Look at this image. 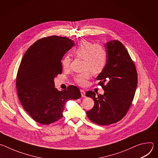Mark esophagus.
Instances as JSON below:
<instances>
[{
  "label": "esophagus",
  "mask_w": 158,
  "mask_h": 158,
  "mask_svg": "<svg viewBox=\"0 0 158 158\" xmlns=\"http://www.w3.org/2000/svg\"><path fill=\"white\" fill-rule=\"evenodd\" d=\"M81 96L82 97H85V91H84L83 89L81 90Z\"/></svg>",
  "instance_id": "1"
}]
</instances>
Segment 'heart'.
<instances>
[{
  "mask_svg": "<svg viewBox=\"0 0 158 158\" xmlns=\"http://www.w3.org/2000/svg\"><path fill=\"white\" fill-rule=\"evenodd\" d=\"M73 53L74 56L83 59L82 73L74 76V81L79 85L84 86L91 76V72L94 75L101 74L104 69L107 61V53L105 48L100 44H93L88 40H82L75 48ZM71 62L68 56H64L61 64L64 69H67Z\"/></svg>",
  "mask_w": 158,
  "mask_h": 158,
  "instance_id": "b5f03b06",
  "label": "heart"
}]
</instances>
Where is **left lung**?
<instances>
[{"instance_id":"left-lung-1","label":"left lung","mask_w":158,"mask_h":158,"mask_svg":"<svg viewBox=\"0 0 158 158\" xmlns=\"http://www.w3.org/2000/svg\"><path fill=\"white\" fill-rule=\"evenodd\" d=\"M107 61L104 71L96 77L104 91L103 95L87 91L94 106L86 112L91 121L102 126L121 120L133 101L138 85L136 67L123 44L112 40L104 45Z\"/></svg>"}]
</instances>
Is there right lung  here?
I'll return each mask as SVG.
<instances>
[{
    "instance_id": "obj_1",
    "label": "right lung",
    "mask_w": 158,
    "mask_h": 158,
    "mask_svg": "<svg viewBox=\"0 0 158 158\" xmlns=\"http://www.w3.org/2000/svg\"><path fill=\"white\" fill-rule=\"evenodd\" d=\"M74 46L65 37H44L30 46L21 60L16 78L17 94L24 109L39 123L58 121L63 116L65 103L81 96L74 85L59 91L54 81L62 73L64 55Z\"/></svg>"
}]
</instances>
